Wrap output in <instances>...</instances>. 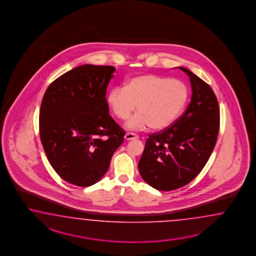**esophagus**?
<instances>
[{
	"mask_svg": "<svg viewBox=\"0 0 256 256\" xmlns=\"http://www.w3.org/2000/svg\"><path fill=\"white\" fill-rule=\"evenodd\" d=\"M138 138V135H137V134H135V133H133V132H128V133H126V135H124V138H126V140H128Z\"/></svg>",
	"mask_w": 256,
	"mask_h": 256,
	"instance_id": "34e87169",
	"label": "esophagus"
}]
</instances>
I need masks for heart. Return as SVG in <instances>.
<instances>
[{
	"instance_id": "obj_1",
	"label": "heart",
	"mask_w": 256,
	"mask_h": 256,
	"mask_svg": "<svg viewBox=\"0 0 256 256\" xmlns=\"http://www.w3.org/2000/svg\"><path fill=\"white\" fill-rule=\"evenodd\" d=\"M190 95L186 84L166 76L146 74L128 79L124 88L110 90L107 102L116 118L124 120L138 109L126 123L130 130H156L172 124L186 107Z\"/></svg>"
}]
</instances>
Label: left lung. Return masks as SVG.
Here are the masks:
<instances>
[{
    "mask_svg": "<svg viewBox=\"0 0 256 256\" xmlns=\"http://www.w3.org/2000/svg\"><path fill=\"white\" fill-rule=\"evenodd\" d=\"M192 98L186 110L164 130L149 134L138 168L142 179L160 191L186 186L205 166L220 128V109L212 88L186 68Z\"/></svg>",
    "mask_w": 256,
    "mask_h": 256,
    "instance_id": "8db88e82",
    "label": "left lung"
}]
</instances>
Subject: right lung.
I'll list each match as a JSON object with an SVG mask.
<instances>
[{
  "label": "right lung",
  "mask_w": 256,
  "mask_h": 256,
  "mask_svg": "<svg viewBox=\"0 0 256 256\" xmlns=\"http://www.w3.org/2000/svg\"><path fill=\"white\" fill-rule=\"evenodd\" d=\"M112 66L83 65L49 84L42 100L39 132L50 165L77 186L102 178L124 130L110 118L106 100Z\"/></svg>",
  "instance_id": "right-lung-1"
}]
</instances>
